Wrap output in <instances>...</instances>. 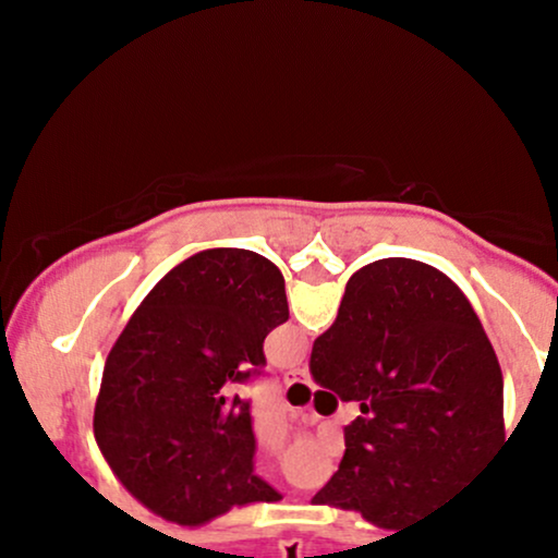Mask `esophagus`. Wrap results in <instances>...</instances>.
<instances>
[{
  "label": "esophagus",
  "instance_id": "obj_1",
  "mask_svg": "<svg viewBox=\"0 0 558 558\" xmlns=\"http://www.w3.org/2000/svg\"><path fill=\"white\" fill-rule=\"evenodd\" d=\"M286 383H310V369L293 367L286 373Z\"/></svg>",
  "mask_w": 558,
  "mask_h": 558
}]
</instances>
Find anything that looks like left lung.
Returning a JSON list of instances; mask_svg holds the SVG:
<instances>
[{"label": "left lung", "mask_w": 558, "mask_h": 558, "mask_svg": "<svg viewBox=\"0 0 558 558\" xmlns=\"http://www.w3.org/2000/svg\"><path fill=\"white\" fill-rule=\"evenodd\" d=\"M286 319L283 275L248 248L198 252L141 301L107 356L94 435L146 509L194 527L283 498L254 472L252 401L233 383L257 380Z\"/></svg>", "instance_id": "left-lung-1"}]
</instances>
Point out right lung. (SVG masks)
Listing matches in <instances>:
<instances>
[{
    "mask_svg": "<svg viewBox=\"0 0 558 558\" xmlns=\"http://www.w3.org/2000/svg\"><path fill=\"white\" fill-rule=\"evenodd\" d=\"M312 375L362 414L312 504L401 530L470 488L504 451V377L470 301L417 259H377L345 283ZM509 444V440H506Z\"/></svg>",
    "mask_w": 558,
    "mask_h": 558,
    "instance_id": "obj_1",
    "label": "right lung"
}]
</instances>
